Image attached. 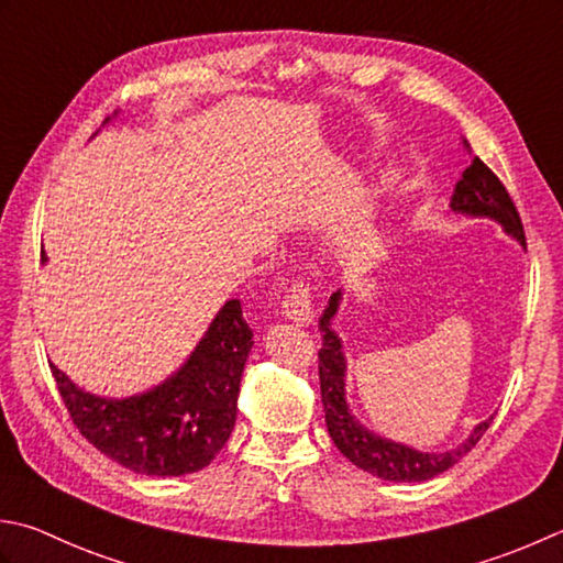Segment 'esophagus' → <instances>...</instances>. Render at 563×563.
Listing matches in <instances>:
<instances>
[{"instance_id": "obj_1", "label": "esophagus", "mask_w": 563, "mask_h": 563, "mask_svg": "<svg viewBox=\"0 0 563 563\" xmlns=\"http://www.w3.org/2000/svg\"><path fill=\"white\" fill-rule=\"evenodd\" d=\"M283 312L290 319V322L300 324V327H307L314 322V307H312L310 288H307L302 280L290 285V290L283 300Z\"/></svg>"}]
</instances>
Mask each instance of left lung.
<instances>
[{
  "label": "left lung",
  "mask_w": 563,
  "mask_h": 563,
  "mask_svg": "<svg viewBox=\"0 0 563 563\" xmlns=\"http://www.w3.org/2000/svg\"><path fill=\"white\" fill-rule=\"evenodd\" d=\"M461 143H464V148L468 151L471 165L464 170V175H461V180L454 187V195H451V212L493 219V222H498L503 227L505 234L525 246V229L508 190H505L503 183L495 178V173L486 163L478 156H473L468 141L461 139ZM341 297H344L341 290L329 297V302L317 324L319 332H322V349H319V388H322V405L329 437L334 439L336 449L351 461V464H356L358 468L368 471L383 481L420 483L449 471L481 442V437L486 434V429L493 422V415L488 420L473 427L464 442L449 451H420L415 446L393 442V439L376 434L366 424H361L356 420V415L351 412L346 400V356L344 344H341L339 334L334 332V317L341 307Z\"/></svg>",
  "instance_id": "left-lung-1"
}]
</instances>
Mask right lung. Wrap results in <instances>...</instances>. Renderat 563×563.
I'll return each mask as SVG.
<instances>
[{"label": "right lung", "mask_w": 563, "mask_h": 563, "mask_svg": "<svg viewBox=\"0 0 563 563\" xmlns=\"http://www.w3.org/2000/svg\"><path fill=\"white\" fill-rule=\"evenodd\" d=\"M251 346L241 302L227 300L183 366L148 390L107 398L75 385L55 363L51 373L87 442L129 471L168 478L202 471L227 444Z\"/></svg>", "instance_id": "right-lung-1"}]
</instances>
